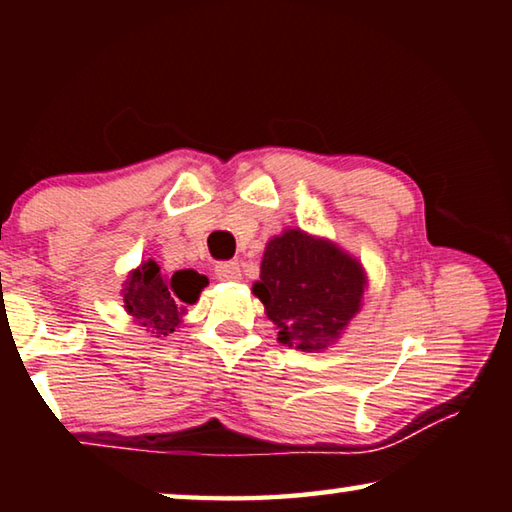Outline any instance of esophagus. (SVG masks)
<instances>
[{"instance_id": "1", "label": "esophagus", "mask_w": 512, "mask_h": 512, "mask_svg": "<svg viewBox=\"0 0 512 512\" xmlns=\"http://www.w3.org/2000/svg\"><path fill=\"white\" fill-rule=\"evenodd\" d=\"M214 275L223 282H239L241 280V268L237 262H219L214 266Z\"/></svg>"}]
</instances>
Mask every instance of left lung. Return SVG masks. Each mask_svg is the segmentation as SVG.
I'll return each mask as SVG.
<instances>
[{
	"label": "left lung",
	"instance_id": "left-lung-1",
	"mask_svg": "<svg viewBox=\"0 0 512 512\" xmlns=\"http://www.w3.org/2000/svg\"><path fill=\"white\" fill-rule=\"evenodd\" d=\"M366 287V271L357 259L329 239L293 228L266 244L253 293L277 327V341L302 352H323L341 339L361 309Z\"/></svg>",
	"mask_w": 512,
	"mask_h": 512
}]
</instances>
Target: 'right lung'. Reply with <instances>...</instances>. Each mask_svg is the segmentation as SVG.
Masks as SVG:
<instances>
[{
    "instance_id": "obj_1",
    "label": "right lung",
    "mask_w": 512,
    "mask_h": 512,
    "mask_svg": "<svg viewBox=\"0 0 512 512\" xmlns=\"http://www.w3.org/2000/svg\"><path fill=\"white\" fill-rule=\"evenodd\" d=\"M207 287V277L185 268L171 277L160 273L153 259H146L135 271L128 273L121 298L128 316L140 327H146L155 339L176 332L183 323L187 305H194Z\"/></svg>"
}]
</instances>
